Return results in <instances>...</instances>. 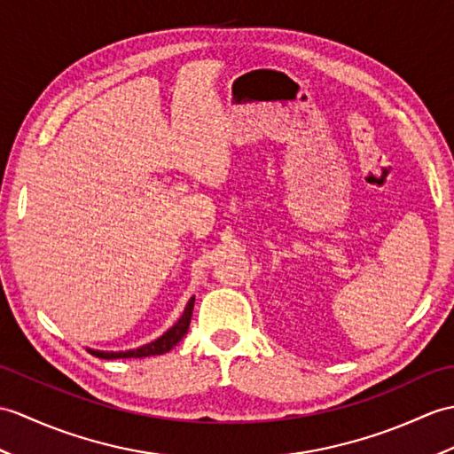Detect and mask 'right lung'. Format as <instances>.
I'll use <instances>...</instances> for the list:
<instances>
[{"label": "right lung", "instance_id": "add662e5", "mask_svg": "<svg viewBox=\"0 0 454 454\" xmlns=\"http://www.w3.org/2000/svg\"><path fill=\"white\" fill-rule=\"evenodd\" d=\"M193 305H195V298L187 301L182 317H179L162 336H158L156 340L145 344V346H139V348H133V350H125V352L92 350V356L102 357V360H118V357H149V356H160V354L170 352L172 348L187 334L189 323H192V315H193Z\"/></svg>", "mask_w": 454, "mask_h": 454}]
</instances>
